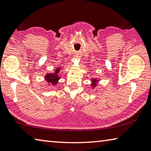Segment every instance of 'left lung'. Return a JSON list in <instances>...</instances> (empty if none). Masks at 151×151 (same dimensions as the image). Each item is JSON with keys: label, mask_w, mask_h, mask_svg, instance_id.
<instances>
[{"label": "left lung", "mask_w": 151, "mask_h": 151, "mask_svg": "<svg viewBox=\"0 0 151 151\" xmlns=\"http://www.w3.org/2000/svg\"><path fill=\"white\" fill-rule=\"evenodd\" d=\"M97 79H95V78H93V87H95V85H96V84H95V83H96V81H97Z\"/></svg>", "instance_id": "8db88e82"}]
</instances>
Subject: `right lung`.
I'll return each instance as SVG.
<instances>
[{"instance_id":"1","label":"right lung","mask_w":151,"mask_h":151,"mask_svg":"<svg viewBox=\"0 0 151 151\" xmlns=\"http://www.w3.org/2000/svg\"><path fill=\"white\" fill-rule=\"evenodd\" d=\"M59 69L60 68L56 69V70H55V71H56L55 72V73H49L45 75V79L47 81V83H50V84H52V85L57 84L58 81L60 78V77L58 75V73L60 72Z\"/></svg>"}]
</instances>
